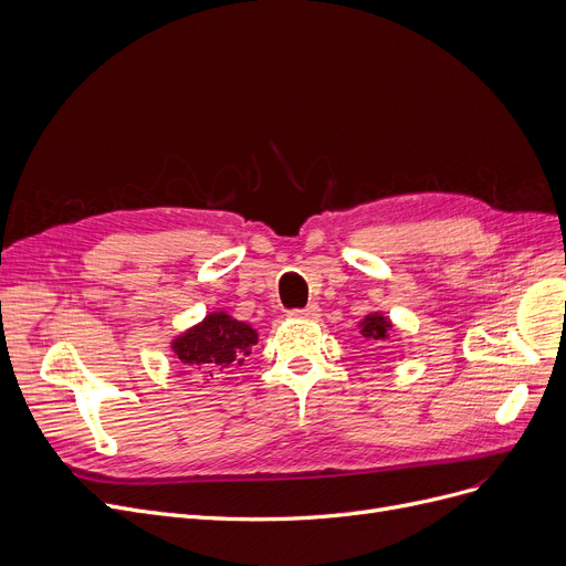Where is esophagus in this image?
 Masks as SVG:
<instances>
[{
  "mask_svg": "<svg viewBox=\"0 0 566 566\" xmlns=\"http://www.w3.org/2000/svg\"><path fill=\"white\" fill-rule=\"evenodd\" d=\"M287 315L290 317H300V319H313V317L319 315V308L315 304H308L306 308H292Z\"/></svg>",
  "mask_w": 566,
  "mask_h": 566,
  "instance_id": "obj_1",
  "label": "esophagus"
}]
</instances>
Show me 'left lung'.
<instances>
[{"label": "left lung", "mask_w": 566, "mask_h": 566, "mask_svg": "<svg viewBox=\"0 0 566 566\" xmlns=\"http://www.w3.org/2000/svg\"><path fill=\"white\" fill-rule=\"evenodd\" d=\"M389 322L382 315H366L361 322V336L366 340H385Z\"/></svg>", "instance_id": "left-lung-1"}]
</instances>
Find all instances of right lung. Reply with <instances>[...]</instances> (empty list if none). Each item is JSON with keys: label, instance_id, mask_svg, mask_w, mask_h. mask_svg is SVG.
Wrapping results in <instances>:
<instances>
[{"label": "right lung", "instance_id": "1", "mask_svg": "<svg viewBox=\"0 0 566 566\" xmlns=\"http://www.w3.org/2000/svg\"><path fill=\"white\" fill-rule=\"evenodd\" d=\"M255 343V329L244 322H237L226 313H211L198 327L179 336L172 349L181 364L196 366V370L213 378L219 373H228L232 366L244 364V357Z\"/></svg>", "mask_w": 566, "mask_h": 566}]
</instances>
